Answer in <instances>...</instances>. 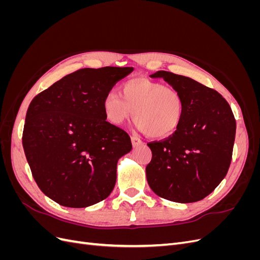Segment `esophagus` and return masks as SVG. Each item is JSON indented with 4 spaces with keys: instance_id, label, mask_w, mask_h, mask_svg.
Here are the masks:
<instances>
[{
    "instance_id": "1",
    "label": "esophagus",
    "mask_w": 260,
    "mask_h": 260,
    "mask_svg": "<svg viewBox=\"0 0 260 260\" xmlns=\"http://www.w3.org/2000/svg\"><path fill=\"white\" fill-rule=\"evenodd\" d=\"M131 143H132V145L135 146V147L140 146V145H142V144H143L142 141H141V140H140L138 137H136V136L131 137Z\"/></svg>"
}]
</instances>
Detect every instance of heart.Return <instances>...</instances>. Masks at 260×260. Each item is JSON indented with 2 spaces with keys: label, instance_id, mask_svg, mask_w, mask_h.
Segmentation results:
<instances>
[{
  "label": "heart",
  "instance_id": "heart-1",
  "mask_svg": "<svg viewBox=\"0 0 260 260\" xmlns=\"http://www.w3.org/2000/svg\"><path fill=\"white\" fill-rule=\"evenodd\" d=\"M107 119L120 125L135 117L136 128L154 139L167 138L182 121L184 102L172 86L139 77L120 86V94L108 92L103 100Z\"/></svg>",
  "mask_w": 260,
  "mask_h": 260
}]
</instances>
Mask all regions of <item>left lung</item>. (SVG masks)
<instances>
[{
    "mask_svg": "<svg viewBox=\"0 0 260 260\" xmlns=\"http://www.w3.org/2000/svg\"><path fill=\"white\" fill-rule=\"evenodd\" d=\"M184 102L179 128L168 138L149 142L152 159L146 166L149 187L177 203L205 199L229 170L237 122L229 103L216 90L191 78L159 70Z\"/></svg>",
    "mask_w": 260,
    "mask_h": 260,
    "instance_id": "obj_1",
    "label": "left lung"
}]
</instances>
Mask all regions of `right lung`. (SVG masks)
Here are the masks:
<instances>
[{
	"label": "right lung",
	"mask_w": 260,
	"mask_h": 260,
	"mask_svg": "<svg viewBox=\"0 0 260 260\" xmlns=\"http://www.w3.org/2000/svg\"><path fill=\"white\" fill-rule=\"evenodd\" d=\"M132 67L82 68L39 93L28 107L22 146L40 190L61 206L105 200L130 137L106 121L103 100Z\"/></svg>",
	"instance_id": "right-lung-1"
}]
</instances>
